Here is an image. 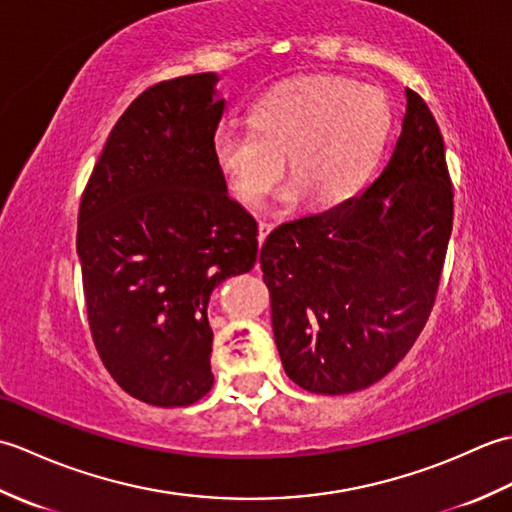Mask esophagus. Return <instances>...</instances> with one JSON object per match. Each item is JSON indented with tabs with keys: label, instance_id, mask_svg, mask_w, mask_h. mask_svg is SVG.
<instances>
[{
	"label": "esophagus",
	"instance_id": "1",
	"mask_svg": "<svg viewBox=\"0 0 512 512\" xmlns=\"http://www.w3.org/2000/svg\"><path fill=\"white\" fill-rule=\"evenodd\" d=\"M270 231H273V224H270V222H259V235H257L259 244H264V239L268 237Z\"/></svg>",
	"mask_w": 512,
	"mask_h": 512
}]
</instances>
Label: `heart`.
<instances>
[{
  "mask_svg": "<svg viewBox=\"0 0 512 512\" xmlns=\"http://www.w3.org/2000/svg\"><path fill=\"white\" fill-rule=\"evenodd\" d=\"M389 127V101L376 85L310 76L264 96L250 123L226 118L211 149L228 189L246 204L266 198L288 158L284 200L308 195L312 206H334L363 187Z\"/></svg>",
  "mask_w": 512,
  "mask_h": 512,
  "instance_id": "b5f03b06",
  "label": "heart"
}]
</instances>
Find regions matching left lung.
<instances>
[{
	"mask_svg": "<svg viewBox=\"0 0 512 512\" xmlns=\"http://www.w3.org/2000/svg\"><path fill=\"white\" fill-rule=\"evenodd\" d=\"M405 94L394 154L369 189L277 226L259 253L281 365L312 394H352L387 376L436 301L453 189L436 118Z\"/></svg>",
	"mask_w": 512,
	"mask_h": 512,
	"instance_id": "8db88e82",
	"label": "left lung"
}]
</instances>
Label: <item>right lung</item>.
Listing matches in <instances>:
<instances>
[{
    "label": "right lung",
    "instance_id": "add662e5",
    "mask_svg": "<svg viewBox=\"0 0 512 512\" xmlns=\"http://www.w3.org/2000/svg\"><path fill=\"white\" fill-rule=\"evenodd\" d=\"M217 74L145 90L118 118L83 191L79 253L92 339L129 396L184 407L213 387L211 292L248 273L257 222L228 198L211 138Z\"/></svg>",
    "mask_w": 512,
    "mask_h": 512
}]
</instances>
